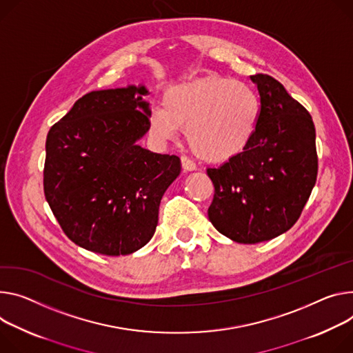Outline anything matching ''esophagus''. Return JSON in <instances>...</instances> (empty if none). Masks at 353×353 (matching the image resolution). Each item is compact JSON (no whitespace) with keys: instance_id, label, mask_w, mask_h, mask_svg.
<instances>
[{"instance_id":"esophagus-1","label":"esophagus","mask_w":353,"mask_h":353,"mask_svg":"<svg viewBox=\"0 0 353 353\" xmlns=\"http://www.w3.org/2000/svg\"><path fill=\"white\" fill-rule=\"evenodd\" d=\"M180 160H181V168H183L184 172H193V170H196V165H194L193 162H191V160H190L188 157L181 156Z\"/></svg>"}]
</instances>
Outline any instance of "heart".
<instances>
[{"mask_svg": "<svg viewBox=\"0 0 353 353\" xmlns=\"http://www.w3.org/2000/svg\"><path fill=\"white\" fill-rule=\"evenodd\" d=\"M162 105L149 115L152 135L170 141L184 128L191 150L211 163L241 154L258 125L259 103L254 92L241 81L216 74L170 87Z\"/></svg>", "mask_w": 353, "mask_h": 353, "instance_id": "1", "label": "heart"}]
</instances>
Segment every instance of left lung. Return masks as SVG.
I'll return each instance as SVG.
<instances>
[{
    "label": "left lung",
    "mask_w": 353,
    "mask_h": 353,
    "mask_svg": "<svg viewBox=\"0 0 353 353\" xmlns=\"http://www.w3.org/2000/svg\"><path fill=\"white\" fill-rule=\"evenodd\" d=\"M261 108L248 148L219 168L208 218L239 243H258L290 230L316 181L315 126L310 112L269 74H253Z\"/></svg>",
    "instance_id": "1"
}]
</instances>
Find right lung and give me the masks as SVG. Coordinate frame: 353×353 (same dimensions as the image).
I'll return each instance as SVG.
<instances>
[{
    "mask_svg": "<svg viewBox=\"0 0 353 353\" xmlns=\"http://www.w3.org/2000/svg\"><path fill=\"white\" fill-rule=\"evenodd\" d=\"M148 90L91 91L46 138L43 190L66 236L107 256L130 254L153 236L159 205L180 159L137 145L149 130Z\"/></svg>",
    "mask_w": 353,
    "mask_h": 353,
    "instance_id": "right-lung-1",
    "label": "right lung"
}]
</instances>
